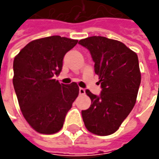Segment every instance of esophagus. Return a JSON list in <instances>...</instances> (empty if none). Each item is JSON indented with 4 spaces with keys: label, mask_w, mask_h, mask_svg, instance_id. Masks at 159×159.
<instances>
[{
    "label": "esophagus",
    "mask_w": 159,
    "mask_h": 159,
    "mask_svg": "<svg viewBox=\"0 0 159 159\" xmlns=\"http://www.w3.org/2000/svg\"><path fill=\"white\" fill-rule=\"evenodd\" d=\"M85 94H86L85 89H82V88H80V95H85Z\"/></svg>",
    "instance_id": "1"
}]
</instances>
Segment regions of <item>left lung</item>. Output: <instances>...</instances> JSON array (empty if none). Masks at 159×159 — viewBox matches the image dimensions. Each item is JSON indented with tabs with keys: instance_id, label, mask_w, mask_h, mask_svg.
I'll list each match as a JSON object with an SVG mask.
<instances>
[{
	"instance_id": "8db88e82",
	"label": "left lung",
	"mask_w": 159,
	"mask_h": 159,
	"mask_svg": "<svg viewBox=\"0 0 159 159\" xmlns=\"http://www.w3.org/2000/svg\"><path fill=\"white\" fill-rule=\"evenodd\" d=\"M88 48L99 76L100 95L86 90L91 105L81 111L85 126L97 135L117 131L135 104L141 84L136 53L119 40L92 36L79 41Z\"/></svg>"
}]
</instances>
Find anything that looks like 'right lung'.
I'll use <instances>...</instances> for the list:
<instances>
[{
    "instance_id": "1",
    "label": "right lung",
    "mask_w": 159,
    "mask_h": 159,
    "mask_svg": "<svg viewBox=\"0 0 159 159\" xmlns=\"http://www.w3.org/2000/svg\"><path fill=\"white\" fill-rule=\"evenodd\" d=\"M77 43V40L49 36L29 42L14 58L13 85L20 110L40 134L60 131L79 95L77 83L64 85L53 78L62 70L64 55Z\"/></svg>"
}]
</instances>
